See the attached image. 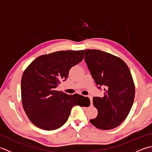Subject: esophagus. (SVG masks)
Listing matches in <instances>:
<instances>
[{
  "instance_id": "34e87169",
  "label": "esophagus",
  "mask_w": 152,
  "mask_h": 152,
  "mask_svg": "<svg viewBox=\"0 0 152 152\" xmlns=\"http://www.w3.org/2000/svg\"><path fill=\"white\" fill-rule=\"evenodd\" d=\"M89 98L90 99V102H91V105L93 104V101H92V96H89Z\"/></svg>"
}]
</instances>
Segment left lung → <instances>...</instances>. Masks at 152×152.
Instances as JSON below:
<instances>
[{"label": "left lung", "mask_w": 152, "mask_h": 152, "mask_svg": "<svg viewBox=\"0 0 152 152\" xmlns=\"http://www.w3.org/2000/svg\"><path fill=\"white\" fill-rule=\"evenodd\" d=\"M85 61L95 83L104 87L103 97H93L97 116L90 119L96 128L110 130L120 125L133 106L135 88L133 77L120 58L97 50H86Z\"/></svg>", "instance_id": "obj_1"}]
</instances>
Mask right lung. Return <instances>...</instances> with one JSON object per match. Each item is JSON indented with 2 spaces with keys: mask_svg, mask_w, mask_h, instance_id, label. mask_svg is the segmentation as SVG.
<instances>
[{
  "mask_svg": "<svg viewBox=\"0 0 152 152\" xmlns=\"http://www.w3.org/2000/svg\"><path fill=\"white\" fill-rule=\"evenodd\" d=\"M83 57L84 50L56 51L38 57L25 70L21 82L22 104L28 119L37 127L57 129L65 124L73 106L90 104L88 97L55 90ZM82 98L85 105L79 103Z\"/></svg>",
  "mask_w": 152,
  "mask_h": 152,
  "instance_id": "1",
  "label": "right lung"
}]
</instances>
